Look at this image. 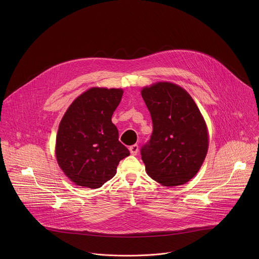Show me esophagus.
Instances as JSON below:
<instances>
[{
  "instance_id": "1",
  "label": "esophagus",
  "mask_w": 259,
  "mask_h": 259,
  "mask_svg": "<svg viewBox=\"0 0 259 259\" xmlns=\"http://www.w3.org/2000/svg\"><path fill=\"white\" fill-rule=\"evenodd\" d=\"M130 151L133 155H137L139 152V146L138 145H133L130 147Z\"/></svg>"
}]
</instances>
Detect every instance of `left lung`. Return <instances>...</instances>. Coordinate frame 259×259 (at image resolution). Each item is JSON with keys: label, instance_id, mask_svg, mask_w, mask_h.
<instances>
[{"label": "left lung", "instance_id": "left-lung-1", "mask_svg": "<svg viewBox=\"0 0 259 259\" xmlns=\"http://www.w3.org/2000/svg\"><path fill=\"white\" fill-rule=\"evenodd\" d=\"M152 134L142 148L148 176L164 186L185 185L199 170L207 152L204 119L192 98L170 82L142 91Z\"/></svg>", "mask_w": 259, "mask_h": 259}]
</instances>
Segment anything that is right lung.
Segmentation results:
<instances>
[{"mask_svg":"<svg viewBox=\"0 0 259 259\" xmlns=\"http://www.w3.org/2000/svg\"><path fill=\"white\" fill-rule=\"evenodd\" d=\"M122 94L119 89L93 88L75 99L62 118L57 160L75 185L101 187L114 177L118 162L130 155L111 122Z\"/></svg>","mask_w":259,"mask_h":259,"instance_id":"obj_1","label":"right lung"}]
</instances>
